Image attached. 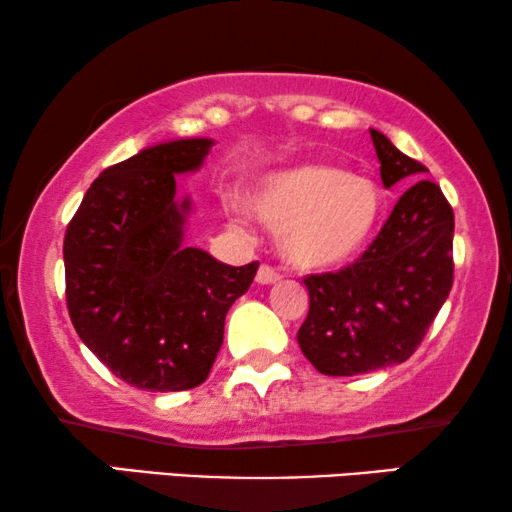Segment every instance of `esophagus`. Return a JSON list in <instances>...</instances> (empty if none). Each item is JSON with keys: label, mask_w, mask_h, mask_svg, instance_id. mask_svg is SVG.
<instances>
[{"label": "esophagus", "mask_w": 512, "mask_h": 512, "mask_svg": "<svg viewBox=\"0 0 512 512\" xmlns=\"http://www.w3.org/2000/svg\"><path fill=\"white\" fill-rule=\"evenodd\" d=\"M256 282L261 286H270V284H277L279 282V275L272 268H268V265H261L256 272Z\"/></svg>", "instance_id": "34e87169"}]
</instances>
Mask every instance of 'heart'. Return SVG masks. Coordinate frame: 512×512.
<instances>
[{
  "label": "heart",
  "instance_id": "heart-1",
  "mask_svg": "<svg viewBox=\"0 0 512 512\" xmlns=\"http://www.w3.org/2000/svg\"><path fill=\"white\" fill-rule=\"evenodd\" d=\"M247 209L275 230L279 256L298 270H333L356 258L375 233L382 193L373 179L328 163H303L263 177ZM242 216V207H233Z\"/></svg>",
  "mask_w": 512,
  "mask_h": 512
}]
</instances>
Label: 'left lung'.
Segmentation results:
<instances>
[{
  "label": "left lung",
  "mask_w": 512,
  "mask_h": 512,
  "mask_svg": "<svg viewBox=\"0 0 512 512\" xmlns=\"http://www.w3.org/2000/svg\"><path fill=\"white\" fill-rule=\"evenodd\" d=\"M384 188L412 184L429 170L370 130ZM454 214L433 181L398 198L380 235L340 272L310 275V312L298 331L319 373L345 377L410 359L452 289Z\"/></svg>",
  "instance_id": "obj_1"
}]
</instances>
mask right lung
<instances>
[{
  "label": "right lung",
  "mask_w": 512,
  "mask_h": 512,
  "mask_svg": "<svg viewBox=\"0 0 512 512\" xmlns=\"http://www.w3.org/2000/svg\"><path fill=\"white\" fill-rule=\"evenodd\" d=\"M214 139L153 144L90 184L65 235L67 307L90 352L144 391H184L207 380L230 305L258 263L226 265L186 247L191 195L177 174L198 172Z\"/></svg>",
  "instance_id": "add662e5"
}]
</instances>
